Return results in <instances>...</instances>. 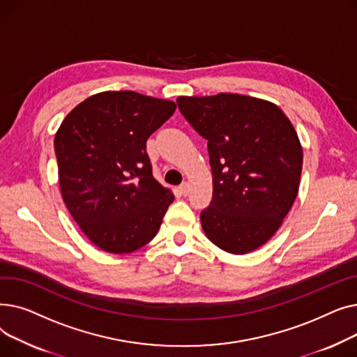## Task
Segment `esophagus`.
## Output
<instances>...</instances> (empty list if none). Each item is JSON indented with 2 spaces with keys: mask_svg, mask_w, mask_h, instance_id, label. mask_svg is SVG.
Returning <instances> with one entry per match:
<instances>
[{
  "mask_svg": "<svg viewBox=\"0 0 357 357\" xmlns=\"http://www.w3.org/2000/svg\"><path fill=\"white\" fill-rule=\"evenodd\" d=\"M178 191H179V194H181V195H183V197H186V195H188V183H186V182H183L182 185H179V188H178Z\"/></svg>",
  "mask_w": 357,
  "mask_h": 357,
  "instance_id": "esophagus-1",
  "label": "esophagus"
}]
</instances>
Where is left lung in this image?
Returning a JSON list of instances; mask_svg holds the SVG:
<instances>
[{"mask_svg":"<svg viewBox=\"0 0 357 357\" xmlns=\"http://www.w3.org/2000/svg\"><path fill=\"white\" fill-rule=\"evenodd\" d=\"M178 108L207 140L213 199L201 211L207 237L245 255L276 233L298 194L303 147L282 109L238 93L179 97Z\"/></svg>","mask_w":357,"mask_h":357,"instance_id":"left-lung-1","label":"left lung"}]
</instances>
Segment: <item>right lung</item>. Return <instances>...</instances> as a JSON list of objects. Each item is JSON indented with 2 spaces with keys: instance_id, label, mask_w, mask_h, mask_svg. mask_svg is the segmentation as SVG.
Masks as SVG:
<instances>
[{
  "instance_id": "add662e5",
  "label": "right lung",
  "mask_w": 357,
  "mask_h": 357,
  "mask_svg": "<svg viewBox=\"0 0 357 357\" xmlns=\"http://www.w3.org/2000/svg\"><path fill=\"white\" fill-rule=\"evenodd\" d=\"M176 109L135 91H105L75 107L54 136L66 207L100 249L131 253L152 240L174 194L153 178L146 142Z\"/></svg>"
}]
</instances>
